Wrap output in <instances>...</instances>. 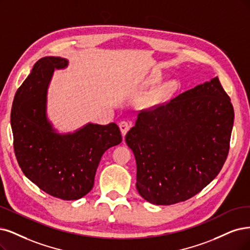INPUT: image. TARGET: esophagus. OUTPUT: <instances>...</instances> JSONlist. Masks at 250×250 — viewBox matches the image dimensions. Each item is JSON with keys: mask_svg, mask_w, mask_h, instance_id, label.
Here are the masks:
<instances>
[{"mask_svg": "<svg viewBox=\"0 0 250 250\" xmlns=\"http://www.w3.org/2000/svg\"><path fill=\"white\" fill-rule=\"evenodd\" d=\"M130 127H131V124L125 122V120H123V122L119 123V128H120V131H122V134L124 137L128 132V130H130Z\"/></svg>", "mask_w": 250, "mask_h": 250, "instance_id": "1", "label": "esophagus"}]
</instances>
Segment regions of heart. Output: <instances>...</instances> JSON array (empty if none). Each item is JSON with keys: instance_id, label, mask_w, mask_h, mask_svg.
<instances>
[{"instance_id": "1", "label": "heart", "mask_w": 250, "mask_h": 250, "mask_svg": "<svg viewBox=\"0 0 250 250\" xmlns=\"http://www.w3.org/2000/svg\"><path fill=\"white\" fill-rule=\"evenodd\" d=\"M162 80V75L159 73H152L150 78L147 81V84L148 85H155ZM179 87V83L176 80H171L164 83V84H161L160 86L156 87L152 94L149 97V104L155 105V104H160L165 102L166 100H168L174 92H176V90Z\"/></svg>"}]
</instances>
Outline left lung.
Masks as SVG:
<instances>
[{
    "label": "left lung",
    "mask_w": 250,
    "mask_h": 250,
    "mask_svg": "<svg viewBox=\"0 0 250 250\" xmlns=\"http://www.w3.org/2000/svg\"><path fill=\"white\" fill-rule=\"evenodd\" d=\"M233 124V105L217 77L141 111L125 136L140 196L172 205L197 195L223 168Z\"/></svg>",
    "instance_id": "left-lung-1"
}]
</instances>
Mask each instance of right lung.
I'll return each mask as SVG.
<instances>
[{"label":"right lung","instance_id":"obj_1","mask_svg":"<svg viewBox=\"0 0 250 250\" xmlns=\"http://www.w3.org/2000/svg\"><path fill=\"white\" fill-rule=\"evenodd\" d=\"M68 61L46 57L34 64L17 89L11 110L14 152L23 174L48 195L78 200L92 187L102 155L123 141L116 124H88L69 134H58L46 117V92L54 69Z\"/></svg>","mask_w":250,"mask_h":250}]
</instances>
